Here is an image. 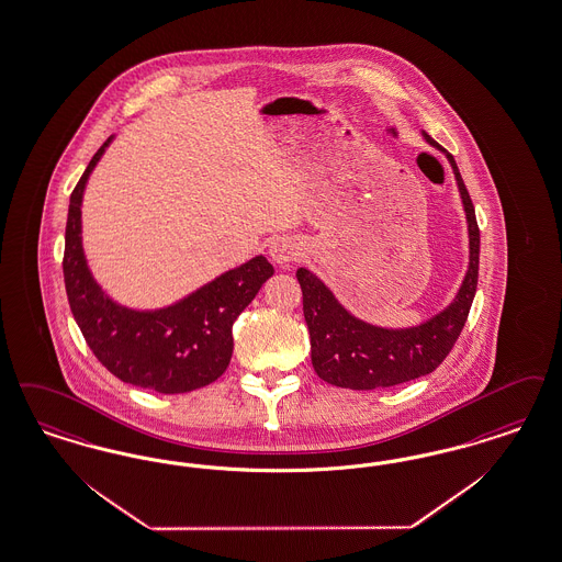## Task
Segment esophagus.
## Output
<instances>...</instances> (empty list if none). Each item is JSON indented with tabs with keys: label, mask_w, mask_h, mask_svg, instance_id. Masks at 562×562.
I'll list each match as a JSON object with an SVG mask.
<instances>
[{
	"label": "esophagus",
	"mask_w": 562,
	"mask_h": 562,
	"mask_svg": "<svg viewBox=\"0 0 562 562\" xmlns=\"http://www.w3.org/2000/svg\"><path fill=\"white\" fill-rule=\"evenodd\" d=\"M299 255H301V247L294 238L278 236L270 243L271 261L278 263V266H289L292 261H296Z\"/></svg>",
	"instance_id": "1"
}]
</instances>
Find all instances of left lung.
<instances>
[{"instance_id": "1", "label": "left lung", "mask_w": 562, "mask_h": 562, "mask_svg": "<svg viewBox=\"0 0 562 562\" xmlns=\"http://www.w3.org/2000/svg\"><path fill=\"white\" fill-rule=\"evenodd\" d=\"M423 135L430 146L446 153L458 181L469 224V271L456 299L443 312L420 326L393 330L372 326L349 314L317 276L299 268L296 280L303 292L312 363L317 376L335 386L370 391L427 376L448 358L471 312L479 278V225L474 206L453 157L430 135Z\"/></svg>"}]
</instances>
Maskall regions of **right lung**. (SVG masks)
<instances>
[{"instance_id":"1","label":"right lung","mask_w":562,"mask_h":562,"mask_svg":"<svg viewBox=\"0 0 562 562\" xmlns=\"http://www.w3.org/2000/svg\"><path fill=\"white\" fill-rule=\"evenodd\" d=\"M111 142L100 146L70 194L63 259L70 312L93 356L116 379L165 395L201 389L224 374L234 349L232 326L273 268L263 255L252 257L155 312L114 303L91 278L81 247L83 190Z\"/></svg>"}]
</instances>
